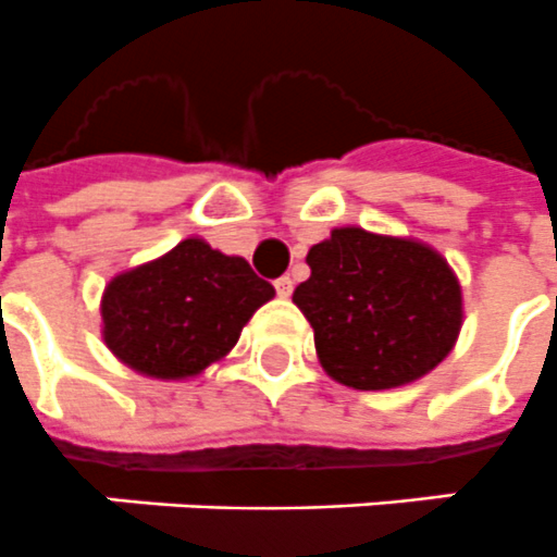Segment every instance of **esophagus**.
I'll return each instance as SVG.
<instances>
[{
  "label": "esophagus",
  "mask_w": 557,
  "mask_h": 557,
  "mask_svg": "<svg viewBox=\"0 0 557 557\" xmlns=\"http://www.w3.org/2000/svg\"><path fill=\"white\" fill-rule=\"evenodd\" d=\"M275 293L282 296V299H287L293 293V278L290 275H282V278H275Z\"/></svg>",
  "instance_id": "obj_1"
}]
</instances>
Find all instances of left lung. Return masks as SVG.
<instances>
[{"mask_svg":"<svg viewBox=\"0 0 557 557\" xmlns=\"http://www.w3.org/2000/svg\"><path fill=\"white\" fill-rule=\"evenodd\" d=\"M307 267L293 301L313 327L319 362L342 385L399 388L455 348L460 282L429 244L342 226L310 247Z\"/></svg>","mask_w":557,"mask_h":557,"instance_id":"left-lung-1","label":"left lung"}]
</instances>
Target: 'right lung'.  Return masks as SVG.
<instances>
[{
	"label": "right lung",
	"mask_w": 557,
	"mask_h": 557,
	"mask_svg": "<svg viewBox=\"0 0 557 557\" xmlns=\"http://www.w3.org/2000/svg\"><path fill=\"white\" fill-rule=\"evenodd\" d=\"M275 296L238 256L186 238L102 293V339L120 362L154 380L198 376L235 348L244 324Z\"/></svg>",
	"instance_id": "right-lung-1"
}]
</instances>
